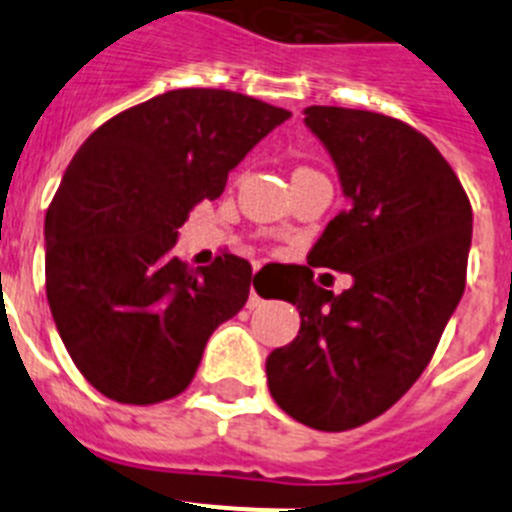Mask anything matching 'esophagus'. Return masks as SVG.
Here are the masks:
<instances>
[{"mask_svg":"<svg viewBox=\"0 0 512 512\" xmlns=\"http://www.w3.org/2000/svg\"><path fill=\"white\" fill-rule=\"evenodd\" d=\"M259 305H261V297H259V292L253 289V284H251V295H248V307H259Z\"/></svg>","mask_w":512,"mask_h":512,"instance_id":"obj_1","label":"esophagus"}]
</instances>
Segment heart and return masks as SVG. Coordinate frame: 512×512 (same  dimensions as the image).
Listing matches in <instances>:
<instances>
[{
  "instance_id": "b5f03b06",
  "label": "heart",
  "mask_w": 512,
  "mask_h": 512,
  "mask_svg": "<svg viewBox=\"0 0 512 512\" xmlns=\"http://www.w3.org/2000/svg\"><path fill=\"white\" fill-rule=\"evenodd\" d=\"M302 169H305V166H302ZM297 171H300V169H297Z\"/></svg>"
}]
</instances>
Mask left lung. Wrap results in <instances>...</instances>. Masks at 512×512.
Listing matches in <instances>:
<instances>
[{
    "label": "left lung",
    "mask_w": 512,
    "mask_h": 512,
    "mask_svg": "<svg viewBox=\"0 0 512 512\" xmlns=\"http://www.w3.org/2000/svg\"><path fill=\"white\" fill-rule=\"evenodd\" d=\"M305 125L336 161L348 210L307 264L346 270L341 296L292 266L300 333L266 359L279 408L318 431L369 423L423 374L467 284L472 205L449 161L397 117L348 107L305 110Z\"/></svg>",
    "instance_id": "left-lung-1"
}]
</instances>
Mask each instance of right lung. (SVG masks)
<instances>
[{"mask_svg": "<svg viewBox=\"0 0 512 512\" xmlns=\"http://www.w3.org/2000/svg\"><path fill=\"white\" fill-rule=\"evenodd\" d=\"M292 112L228 89H174L99 125L45 215V292L76 369L125 405L189 387L212 330L241 310L251 264L174 253L202 200Z\"/></svg>", "mask_w": 512, "mask_h": 512, "instance_id": "add662e5", "label": "right lung"}]
</instances>
